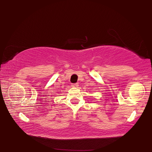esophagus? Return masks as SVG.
Wrapping results in <instances>:
<instances>
[{"mask_svg":"<svg viewBox=\"0 0 152 152\" xmlns=\"http://www.w3.org/2000/svg\"><path fill=\"white\" fill-rule=\"evenodd\" d=\"M72 87H75V88H76V87H78L79 85H78V83H75V84H72Z\"/></svg>","mask_w":152,"mask_h":152,"instance_id":"1","label":"esophagus"}]
</instances>
